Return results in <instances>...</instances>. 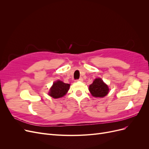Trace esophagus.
Here are the masks:
<instances>
[{"instance_id":"1","label":"esophagus","mask_w":149,"mask_h":149,"mask_svg":"<svg viewBox=\"0 0 149 149\" xmlns=\"http://www.w3.org/2000/svg\"><path fill=\"white\" fill-rule=\"evenodd\" d=\"M77 81H81V82H82L83 81V78H79Z\"/></svg>"}]
</instances>
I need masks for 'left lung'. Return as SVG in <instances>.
Wrapping results in <instances>:
<instances>
[{
  "instance_id": "obj_1",
  "label": "left lung",
  "mask_w": 149,
  "mask_h": 149,
  "mask_svg": "<svg viewBox=\"0 0 149 149\" xmlns=\"http://www.w3.org/2000/svg\"><path fill=\"white\" fill-rule=\"evenodd\" d=\"M108 86L104 83L100 78H96L93 83L89 85V91L93 97H103L106 96L109 93Z\"/></svg>"
}]
</instances>
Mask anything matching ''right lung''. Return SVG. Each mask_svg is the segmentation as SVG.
Masks as SVG:
<instances>
[{"instance_id":"obj_1","label":"right lung","mask_w":149,"mask_h":149,"mask_svg":"<svg viewBox=\"0 0 149 149\" xmlns=\"http://www.w3.org/2000/svg\"><path fill=\"white\" fill-rule=\"evenodd\" d=\"M70 86V84L65 83L61 81L58 80L53 83V86L49 89V96L55 99L63 97L69 90Z\"/></svg>"}]
</instances>
